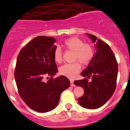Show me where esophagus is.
<instances>
[{
    "instance_id": "esophagus-1",
    "label": "esophagus",
    "mask_w": 130,
    "mask_h": 130,
    "mask_svg": "<svg viewBox=\"0 0 130 130\" xmlns=\"http://www.w3.org/2000/svg\"><path fill=\"white\" fill-rule=\"evenodd\" d=\"M70 84H71V86H72V87H74V86H75V84H74V80H70Z\"/></svg>"
}]
</instances>
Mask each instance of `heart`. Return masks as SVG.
<instances>
[{
    "label": "heart",
    "instance_id": "1",
    "mask_svg": "<svg viewBox=\"0 0 130 130\" xmlns=\"http://www.w3.org/2000/svg\"><path fill=\"white\" fill-rule=\"evenodd\" d=\"M63 46L67 51H73V60L76 62L62 65L59 68V73L68 78L73 79L81 69L80 64L78 61L84 65H88L93 58L95 52L90 44L84 43L83 40L77 37H71L65 40ZM54 59L55 62L59 63L63 60V53L60 47H57L54 51Z\"/></svg>",
    "mask_w": 130,
    "mask_h": 130
}]
</instances>
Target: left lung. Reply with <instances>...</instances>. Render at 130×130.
<instances>
[{
    "instance_id": "left-lung-1",
    "label": "left lung",
    "mask_w": 130,
    "mask_h": 130,
    "mask_svg": "<svg viewBox=\"0 0 130 130\" xmlns=\"http://www.w3.org/2000/svg\"><path fill=\"white\" fill-rule=\"evenodd\" d=\"M89 35L96 52L90 64L81 73L92 78L75 80L74 84L84 89V93L78 98L79 103L85 108L95 109L102 106L114 93L117 85L118 63L110 46L93 35Z\"/></svg>"
}]
</instances>
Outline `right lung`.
I'll use <instances>...</instances> for the list:
<instances>
[{
    "label": "right lung",
    "instance_id": "right-lung-1",
    "mask_svg": "<svg viewBox=\"0 0 130 130\" xmlns=\"http://www.w3.org/2000/svg\"><path fill=\"white\" fill-rule=\"evenodd\" d=\"M56 41L54 37H37L20 51L17 57L14 78L18 93L30 108L38 112L56 108L60 94L70 86L64 76L53 77L58 71L54 59Z\"/></svg>",
    "mask_w": 130,
    "mask_h": 130
}]
</instances>
